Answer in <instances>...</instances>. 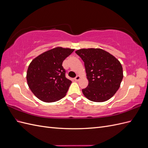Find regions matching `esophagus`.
<instances>
[{
  "label": "esophagus",
  "instance_id": "1",
  "mask_svg": "<svg viewBox=\"0 0 148 148\" xmlns=\"http://www.w3.org/2000/svg\"><path fill=\"white\" fill-rule=\"evenodd\" d=\"M80 78H81V77H80L79 75H77V77H76L75 78V81L78 82V81H79V79H80Z\"/></svg>",
  "mask_w": 148,
  "mask_h": 148
}]
</instances>
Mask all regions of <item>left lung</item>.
<instances>
[{"instance_id": "8db88e82", "label": "left lung", "mask_w": 148, "mask_h": 148, "mask_svg": "<svg viewBox=\"0 0 148 148\" xmlns=\"http://www.w3.org/2000/svg\"><path fill=\"white\" fill-rule=\"evenodd\" d=\"M84 63L88 86L84 96L93 102H104L112 97L123 79V69L116 58L101 49H82L75 52Z\"/></svg>"}]
</instances>
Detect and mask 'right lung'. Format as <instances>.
Instances as JSON below:
<instances>
[{
  "label": "right lung",
  "mask_w": 148,
  "mask_h": 148,
  "mask_svg": "<svg viewBox=\"0 0 148 148\" xmlns=\"http://www.w3.org/2000/svg\"><path fill=\"white\" fill-rule=\"evenodd\" d=\"M73 51L56 47L42 53L31 62L26 79L31 91L39 99L52 102L65 96L71 82L65 77L62 62Z\"/></svg>",
  "instance_id": "obj_1"
}]
</instances>
